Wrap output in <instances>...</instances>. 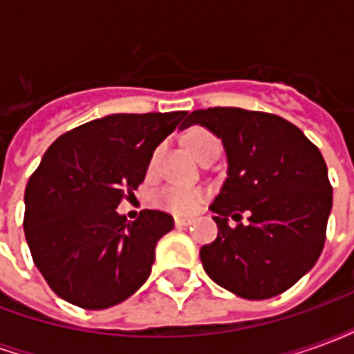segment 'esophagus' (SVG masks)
<instances>
[{"instance_id": "34e87169", "label": "esophagus", "mask_w": 354, "mask_h": 354, "mask_svg": "<svg viewBox=\"0 0 354 354\" xmlns=\"http://www.w3.org/2000/svg\"><path fill=\"white\" fill-rule=\"evenodd\" d=\"M174 223H176V227H187V225H192L193 220L192 218H182V216H176V218H174Z\"/></svg>"}]
</instances>
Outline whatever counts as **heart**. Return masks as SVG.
I'll list each match as a JSON object with an SVG mask.
<instances>
[{
	"label": "heart",
	"mask_w": 354,
	"mask_h": 354,
	"mask_svg": "<svg viewBox=\"0 0 354 354\" xmlns=\"http://www.w3.org/2000/svg\"><path fill=\"white\" fill-rule=\"evenodd\" d=\"M185 144H187V149L192 151L193 157H197V159L203 153H207L208 149L220 147L218 140L210 132L203 131V129H195V131L189 132L187 138H185ZM203 199H205L203 189L192 187V185L172 184L162 187L161 192L157 193V203L161 207L172 210V212H178V214H192V212H195L203 203Z\"/></svg>",
	"instance_id": "b5f03b06"
}]
</instances>
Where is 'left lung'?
<instances>
[{
  "instance_id": "8db88e82",
  "label": "left lung",
  "mask_w": 354,
  "mask_h": 354,
  "mask_svg": "<svg viewBox=\"0 0 354 354\" xmlns=\"http://www.w3.org/2000/svg\"><path fill=\"white\" fill-rule=\"evenodd\" d=\"M192 124L222 140L227 157V178L210 205L218 237L199 254L205 271L239 297L279 296L311 271L326 241L332 185L319 147L263 111L195 109L180 129Z\"/></svg>"
}]
</instances>
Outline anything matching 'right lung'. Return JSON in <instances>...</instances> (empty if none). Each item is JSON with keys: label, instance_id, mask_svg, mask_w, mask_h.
Segmentation results:
<instances>
[{"label": "right lung", "instance_id": "1", "mask_svg": "<svg viewBox=\"0 0 354 354\" xmlns=\"http://www.w3.org/2000/svg\"><path fill=\"white\" fill-rule=\"evenodd\" d=\"M187 111L111 113L53 142L24 193V233L50 290L83 309H108L147 281L172 216L115 208L146 178L155 147Z\"/></svg>", "mask_w": 354, "mask_h": 354}]
</instances>
